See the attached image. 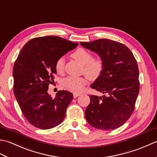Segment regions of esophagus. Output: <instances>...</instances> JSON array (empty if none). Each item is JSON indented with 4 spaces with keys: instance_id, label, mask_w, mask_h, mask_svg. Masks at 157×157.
Returning <instances> with one entry per match:
<instances>
[{
    "instance_id": "obj_1",
    "label": "esophagus",
    "mask_w": 157,
    "mask_h": 157,
    "mask_svg": "<svg viewBox=\"0 0 157 157\" xmlns=\"http://www.w3.org/2000/svg\"><path fill=\"white\" fill-rule=\"evenodd\" d=\"M79 95H80V94H79V93H76V92H74L73 93V98H77L78 97V96H79Z\"/></svg>"
}]
</instances>
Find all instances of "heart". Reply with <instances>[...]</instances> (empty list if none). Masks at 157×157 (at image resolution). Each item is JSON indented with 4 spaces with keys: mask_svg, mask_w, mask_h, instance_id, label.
Wrapping results in <instances>:
<instances>
[{
    "mask_svg": "<svg viewBox=\"0 0 157 157\" xmlns=\"http://www.w3.org/2000/svg\"><path fill=\"white\" fill-rule=\"evenodd\" d=\"M71 56L83 65L82 72L90 80H95L98 78L104 69V63L101 59H93L91 52L83 48H79L73 52ZM65 59L59 58L55 63V69L58 73L64 71ZM86 83L84 77H67L63 80V86L70 91L79 92Z\"/></svg>",
    "mask_w": 157,
    "mask_h": 157,
    "instance_id": "obj_1",
    "label": "heart"
}]
</instances>
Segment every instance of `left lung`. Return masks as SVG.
<instances>
[{
	"label": "left lung",
	"instance_id": "left-lung-1",
	"mask_svg": "<svg viewBox=\"0 0 157 157\" xmlns=\"http://www.w3.org/2000/svg\"><path fill=\"white\" fill-rule=\"evenodd\" d=\"M80 44L98 54L104 63L102 73L90 86L105 95H90L86 121L96 129L118 128L134 110L140 90L137 61L125 45L111 40L81 42Z\"/></svg>",
	"mask_w": 157,
	"mask_h": 157
}]
</instances>
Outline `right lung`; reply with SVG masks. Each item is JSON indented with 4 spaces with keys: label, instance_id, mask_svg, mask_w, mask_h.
I'll use <instances>...</instances> for the list:
<instances>
[{
    "label": "right lung",
    "instance_id": "obj_1",
    "mask_svg": "<svg viewBox=\"0 0 157 157\" xmlns=\"http://www.w3.org/2000/svg\"><path fill=\"white\" fill-rule=\"evenodd\" d=\"M78 43L48 36L29 40L13 66V92L26 120L36 128L48 129L61 123L73 94L59 90L53 99L48 90L56 73L55 63Z\"/></svg>",
    "mask_w": 157,
    "mask_h": 157
}]
</instances>
